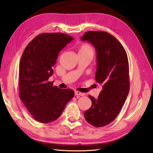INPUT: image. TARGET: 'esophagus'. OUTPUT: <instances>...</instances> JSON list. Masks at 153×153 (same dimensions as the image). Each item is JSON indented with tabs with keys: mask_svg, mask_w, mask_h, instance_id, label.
<instances>
[{
	"mask_svg": "<svg viewBox=\"0 0 153 153\" xmlns=\"http://www.w3.org/2000/svg\"><path fill=\"white\" fill-rule=\"evenodd\" d=\"M75 94L76 96H85L84 93H82V92H80L79 91H75Z\"/></svg>",
	"mask_w": 153,
	"mask_h": 153,
	"instance_id": "esophagus-1",
	"label": "esophagus"
}]
</instances>
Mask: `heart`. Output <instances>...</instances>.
<instances>
[{"instance_id":"heart-1","label":"heart","mask_w":153,"mask_h":153,"mask_svg":"<svg viewBox=\"0 0 153 153\" xmlns=\"http://www.w3.org/2000/svg\"><path fill=\"white\" fill-rule=\"evenodd\" d=\"M79 52H89V53H91L93 54L94 50L90 45L87 44V43H84L80 46V49H79Z\"/></svg>"}]
</instances>
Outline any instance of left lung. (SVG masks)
Here are the masks:
<instances>
[{"label": "left lung", "instance_id": "obj_1", "mask_svg": "<svg viewBox=\"0 0 153 153\" xmlns=\"http://www.w3.org/2000/svg\"><path fill=\"white\" fill-rule=\"evenodd\" d=\"M94 46L96 52V82L102 86L98 98L85 111L86 121L95 127H103L116 118L129 91V63L123 45L112 35L103 31H88L82 36Z\"/></svg>", "mask_w": 153, "mask_h": 153}]
</instances>
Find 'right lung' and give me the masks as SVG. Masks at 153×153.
<instances>
[{"label":"right lung","mask_w":153,"mask_h":153,"mask_svg":"<svg viewBox=\"0 0 153 153\" xmlns=\"http://www.w3.org/2000/svg\"><path fill=\"white\" fill-rule=\"evenodd\" d=\"M74 38L59 33H43L32 39L22 55L19 66L20 98L34 119L49 123L57 119L74 96L49 82L57 56Z\"/></svg>","instance_id":"add662e5"}]
</instances>
